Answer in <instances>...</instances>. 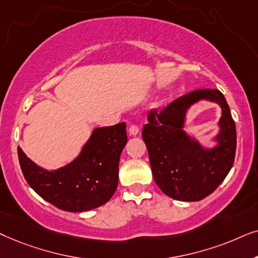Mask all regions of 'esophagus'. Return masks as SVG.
<instances>
[{
    "instance_id": "obj_1",
    "label": "esophagus",
    "mask_w": 258,
    "mask_h": 258,
    "mask_svg": "<svg viewBox=\"0 0 258 258\" xmlns=\"http://www.w3.org/2000/svg\"><path fill=\"white\" fill-rule=\"evenodd\" d=\"M128 133L131 136H137L139 133V127L137 125H131L128 128Z\"/></svg>"
}]
</instances>
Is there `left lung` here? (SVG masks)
<instances>
[{
	"label": "left lung",
	"instance_id": "left-lung-1",
	"mask_svg": "<svg viewBox=\"0 0 258 258\" xmlns=\"http://www.w3.org/2000/svg\"><path fill=\"white\" fill-rule=\"evenodd\" d=\"M205 100L222 109L212 148L204 147L183 128L192 105ZM143 139L149 151L153 178L161 191L181 202H198L212 194L231 170L236 152V125L218 89H197L149 114Z\"/></svg>",
	"mask_w": 258,
	"mask_h": 258
}]
</instances>
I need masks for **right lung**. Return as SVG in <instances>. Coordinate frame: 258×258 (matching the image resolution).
Masks as SVG:
<instances>
[{"label": "right lung", "mask_w": 258, "mask_h": 258, "mask_svg": "<svg viewBox=\"0 0 258 258\" xmlns=\"http://www.w3.org/2000/svg\"><path fill=\"white\" fill-rule=\"evenodd\" d=\"M127 143L126 123L92 131L79 156L56 170H47L17 147L20 166L29 186L54 207L82 212L111 199L118 186L119 160Z\"/></svg>", "instance_id": "add662e5"}]
</instances>
